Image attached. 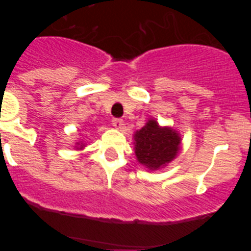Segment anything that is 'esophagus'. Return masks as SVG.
<instances>
[{
	"label": "esophagus",
	"instance_id": "esophagus-1",
	"mask_svg": "<svg viewBox=\"0 0 251 251\" xmlns=\"http://www.w3.org/2000/svg\"><path fill=\"white\" fill-rule=\"evenodd\" d=\"M112 124L117 129H119V128L123 127V121H122L121 118H113L112 119Z\"/></svg>",
	"mask_w": 251,
	"mask_h": 251
}]
</instances>
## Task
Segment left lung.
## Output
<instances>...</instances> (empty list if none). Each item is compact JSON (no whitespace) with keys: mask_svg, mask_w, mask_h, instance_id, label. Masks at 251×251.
<instances>
[{"mask_svg":"<svg viewBox=\"0 0 251 251\" xmlns=\"http://www.w3.org/2000/svg\"><path fill=\"white\" fill-rule=\"evenodd\" d=\"M134 141L137 159L151 170L170 163L177 156L181 143L176 130L159 127L156 121H148L141 130H137Z\"/></svg>","mask_w":251,"mask_h":251,"instance_id":"left-lung-1","label":"left lung"}]
</instances>
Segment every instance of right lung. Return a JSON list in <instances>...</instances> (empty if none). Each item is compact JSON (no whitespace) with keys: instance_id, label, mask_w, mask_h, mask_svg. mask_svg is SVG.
Returning a JSON list of instances; mask_svg holds the SVG:
<instances>
[{"instance_id":"add662e5","label":"right lung","mask_w":251,"mask_h":251,"mask_svg":"<svg viewBox=\"0 0 251 251\" xmlns=\"http://www.w3.org/2000/svg\"><path fill=\"white\" fill-rule=\"evenodd\" d=\"M77 145H79V143H77Z\"/></svg>"}]
</instances>
